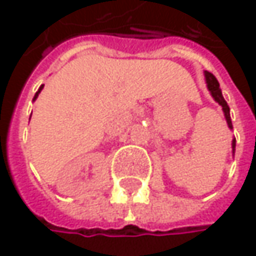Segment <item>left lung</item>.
I'll return each mask as SVG.
<instances>
[{"label": "left lung", "mask_w": 256, "mask_h": 256, "mask_svg": "<svg viewBox=\"0 0 256 256\" xmlns=\"http://www.w3.org/2000/svg\"><path fill=\"white\" fill-rule=\"evenodd\" d=\"M204 77H206V82H208V88H209V92H210V94L214 96V99L222 106V111H224V116H226V120H227V124H228V128H232V124H231V117H230V106L227 105V102H226V99H224V96H222V92H221V88H220V82H218V80L215 78L214 74H210V72H204ZM234 148H236V139H232V152H234Z\"/></svg>", "instance_id": "obj_1"}]
</instances>
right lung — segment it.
I'll list each match as a JSON object with an SVG mask.
<instances>
[{"instance_id": "1", "label": "right lung", "mask_w": 256, "mask_h": 256, "mask_svg": "<svg viewBox=\"0 0 256 256\" xmlns=\"http://www.w3.org/2000/svg\"><path fill=\"white\" fill-rule=\"evenodd\" d=\"M42 87H44V86H41V87H40V88H38V92H36V93H35V96H34V100H35V99H36V98H38V93H40V92H41V90H42Z\"/></svg>"}]
</instances>
